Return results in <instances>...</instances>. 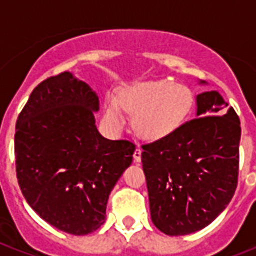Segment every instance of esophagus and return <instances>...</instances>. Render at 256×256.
<instances>
[{
	"mask_svg": "<svg viewBox=\"0 0 256 256\" xmlns=\"http://www.w3.org/2000/svg\"><path fill=\"white\" fill-rule=\"evenodd\" d=\"M140 156H142V148L138 146V148H136V152H134V162H140Z\"/></svg>",
	"mask_w": 256,
	"mask_h": 256,
	"instance_id": "34e87169",
	"label": "esophagus"
}]
</instances>
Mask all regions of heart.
Returning <instances> with one entry per match:
<instances>
[{
	"label": "heart",
	"instance_id": "obj_1",
	"mask_svg": "<svg viewBox=\"0 0 256 256\" xmlns=\"http://www.w3.org/2000/svg\"><path fill=\"white\" fill-rule=\"evenodd\" d=\"M192 94L174 82H138L124 88L118 96H110L104 104V120L112 128L124 124V110L134 112L132 128L140 136L160 140L172 132L190 112Z\"/></svg>",
	"mask_w": 256,
	"mask_h": 256
}]
</instances>
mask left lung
Masks as SVG:
<instances>
[{
	"label": "left lung",
	"instance_id": "1",
	"mask_svg": "<svg viewBox=\"0 0 256 256\" xmlns=\"http://www.w3.org/2000/svg\"><path fill=\"white\" fill-rule=\"evenodd\" d=\"M218 92L196 96V116L142 144L152 220L170 236L208 226L238 186L240 120Z\"/></svg>",
	"mask_w": 256,
	"mask_h": 256
}]
</instances>
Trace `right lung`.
<instances>
[{"mask_svg": "<svg viewBox=\"0 0 256 256\" xmlns=\"http://www.w3.org/2000/svg\"><path fill=\"white\" fill-rule=\"evenodd\" d=\"M98 96L69 72L34 88L14 134L16 172L30 207L68 234L104 222L112 187L132 162L136 144L106 140L96 128Z\"/></svg>", "mask_w": 256, "mask_h": 256, "instance_id": "right-lung-1", "label": "right lung"}]
</instances>
